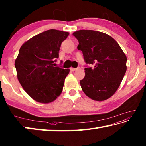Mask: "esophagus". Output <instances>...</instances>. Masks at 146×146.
<instances>
[{
    "label": "esophagus",
    "mask_w": 146,
    "mask_h": 146,
    "mask_svg": "<svg viewBox=\"0 0 146 146\" xmlns=\"http://www.w3.org/2000/svg\"><path fill=\"white\" fill-rule=\"evenodd\" d=\"M77 69H77H77H76V68H73V67L70 68V70H72V71H76V70H77Z\"/></svg>",
    "instance_id": "34e87169"
}]
</instances>
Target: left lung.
Wrapping results in <instances>:
<instances>
[{
	"mask_svg": "<svg viewBox=\"0 0 146 146\" xmlns=\"http://www.w3.org/2000/svg\"><path fill=\"white\" fill-rule=\"evenodd\" d=\"M79 41L86 64L85 77L80 81L86 96L104 101L117 91L127 70V56L118 43L105 33L82 29L72 34Z\"/></svg>",
	"mask_w": 146,
	"mask_h": 146,
	"instance_id": "8db88e82",
	"label": "left lung"
}]
</instances>
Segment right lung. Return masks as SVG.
<instances>
[{"label":"right lung","mask_w":146,"mask_h":146,"mask_svg":"<svg viewBox=\"0 0 146 146\" xmlns=\"http://www.w3.org/2000/svg\"><path fill=\"white\" fill-rule=\"evenodd\" d=\"M69 32L49 29L21 46L15 60L17 79L24 90L36 102L49 103L60 96L70 69L55 67L62 43Z\"/></svg>","instance_id":"1"}]
</instances>
